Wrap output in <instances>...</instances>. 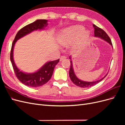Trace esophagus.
Listing matches in <instances>:
<instances>
[{
    "instance_id": "esophagus-1",
    "label": "esophagus",
    "mask_w": 125,
    "mask_h": 125,
    "mask_svg": "<svg viewBox=\"0 0 125 125\" xmlns=\"http://www.w3.org/2000/svg\"><path fill=\"white\" fill-rule=\"evenodd\" d=\"M66 58V57L65 56H62L60 58V61H62V60L65 59Z\"/></svg>"
}]
</instances>
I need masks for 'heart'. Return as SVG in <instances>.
I'll return each instance as SVG.
<instances>
[{"label":"heart","instance_id":"obj_1","mask_svg":"<svg viewBox=\"0 0 125 125\" xmlns=\"http://www.w3.org/2000/svg\"><path fill=\"white\" fill-rule=\"evenodd\" d=\"M89 35V32L84 30L83 26L73 25L61 30L57 37V40L60 45L67 46L73 43L79 37V42L75 44V47H77L79 43L88 39Z\"/></svg>","mask_w":125,"mask_h":125}]
</instances>
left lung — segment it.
Returning <instances> with one entry per match:
<instances>
[{"mask_svg": "<svg viewBox=\"0 0 125 125\" xmlns=\"http://www.w3.org/2000/svg\"><path fill=\"white\" fill-rule=\"evenodd\" d=\"M94 29V36L100 37V38L105 40L106 41L107 43H108L109 44L111 45L112 46V41L109 38V37L108 36V35L106 34L103 30L102 29L97 27L96 25L95 24L93 25ZM70 59H71V56L69 57ZM107 75V73L106 74L105 76L102 78L100 80H97L95 81H93V82H86L84 81L80 80V79H78L76 75H75L73 69V62H72L71 60H70V70H69V77L73 83L79 87H81V88H90L91 86H92L98 83L101 81Z\"/></svg>", "mask_w": 125, "mask_h": 125, "instance_id": "8db88e82", "label": "left lung"}]
</instances>
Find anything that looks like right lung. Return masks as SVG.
Wrapping results in <instances>:
<instances>
[{
    "instance_id": "right-lung-1",
    "label": "right lung",
    "mask_w": 125,
    "mask_h": 125,
    "mask_svg": "<svg viewBox=\"0 0 125 125\" xmlns=\"http://www.w3.org/2000/svg\"><path fill=\"white\" fill-rule=\"evenodd\" d=\"M47 20H37L22 28L16 34L11 46L10 52V60L13 68L18 80L24 85L32 88L41 86L45 84L50 80L56 65L59 62V59L50 61L45 63L41 68L35 73H25L18 68L13 60V52L14 45L19 39L37 30H43L47 25Z\"/></svg>"
}]
</instances>
